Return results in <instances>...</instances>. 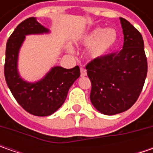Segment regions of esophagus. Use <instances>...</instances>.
Segmentation results:
<instances>
[{
    "label": "esophagus",
    "mask_w": 153,
    "mask_h": 153,
    "mask_svg": "<svg viewBox=\"0 0 153 153\" xmlns=\"http://www.w3.org/2000/svg\"><path fill=\"white\" fill-rule=\"evenodd\" d=\"M80 70H81V76H85L86 75H87V71H86L85 69L82 67V66H81Z\"/></svg>",
    "instance_id": "1"
}]
</instances>
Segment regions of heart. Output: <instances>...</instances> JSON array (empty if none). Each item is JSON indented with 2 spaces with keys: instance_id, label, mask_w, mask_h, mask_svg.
<instances>
[{
  "instance_id": "obj_1",
  "label": "heart",
  "mask_w": 153,
  "mask_h": 153,
  "mask_svg": "<svg viewBox=\"0 0 153 153\" xmlns=\"http://www.w3.org/2000/svg\"><path fill=\"white\" fill-rule=\"evenodd\" d=\"M118 40L117 32L114 29L95 28L85 34L81 43L88 46V55L92 59H100L105 56L114 48Z\"/></svg>"
}]
</instances>
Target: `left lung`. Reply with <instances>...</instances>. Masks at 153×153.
I'll list each match as a JSON object with an SVG mask.
<instances>
[{
  "label": "left lung",
  "instance_id": "left-lung-1",
  "mask_svg": "<svg viewBox=\"0 0 153 153\" xmlns=\"http://www.w3.org/2000/svg\"><path fill=\"white\" fill-rule=\"evenodd\" d=\"M123 49L95 59L86 66L91 81L90 100L98 111L115 115L130 108L137 100L147 74V61L141 34L120 18Z\"/></svg>",
  "mask_w": 153,
  "mask_h": 153
}]
</instances>
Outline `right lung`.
<instances>
[{
	"instance_id": "obj_1",
	"label": "right lung",
	"mask_w": 153,
	"mask_h": 153,
	"mask_svg": "<svg viewBox=\"0 0 153 153\" xmlns=\"http://www.w3.org/2000/svg\"><path fill=\"white\" fill-rule=\"evenodd\" d=\"M50 30L36 18H29L16 27L6 47L4 74L15 100L30 114L46 117L54 113L64 104L70 88L80 76L79 66L65 69L54 66L36 82H27L19 75L18 62L26 36L48 34Z\"/></svg>"
}]
</instances>
